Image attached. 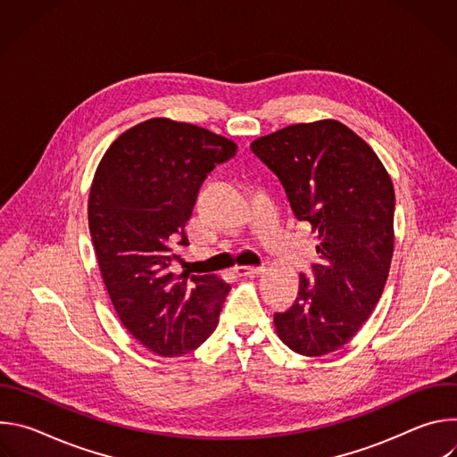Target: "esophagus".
<instances>
[{
	"mask_svg": "<svg viewBox=\"0 0 457 457\" xmlns=\"http://www.w3.org/2000/svg\"><path fill=\"white\" fill-rule=\"evenodd\" d=\"M264 271V268H256V266H237L235 268V273L238 277H254V275H260Z\"/></svg>",
	"mask_w": 457,
	"mask_h": 457,
	"instance_id": "esophagus-1",
	"label": "esophagus"
}]
</instances>
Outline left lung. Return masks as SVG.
Segmentation results:
<instances>
[{"label": "left lung", "mask_w": 457, "mask_h": 457, "mask_svg": "<svg viewBox=\"0 0 457 457\" xmlns=\"http://www.w3.org/2000/svg\"><path fill=\"white\" fill-rule=\"evenodd\" d=\"M282 182L298 220L318 233L312 282L275 312L278 338L302 356L351 342L374 311L395 251V186L374 150L335 119L300 122L251 143Z\"/></svg>", "instance_id": "8db88e82"}]
</instances>
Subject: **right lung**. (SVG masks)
<instances>
[{
  "instance_id": "right-lung-1",
  "label": "right lung",
  "mask_w": 457,
  "mask_h": 457,
  "mask_svg": "<svg viewBox=\"0 0 457 457\" xmlns=\"http://www.w3.org/2000/svg\"><path fill=\"white\" fill-rule=\"evenodd\" d=\"M237 145L166 117L126 129L103 155L88 197V228L117 316L141 345L173 358L215 331L229 286L217 275H175L170 266L197 193Z\"/></svg>"
}]
</instances>
